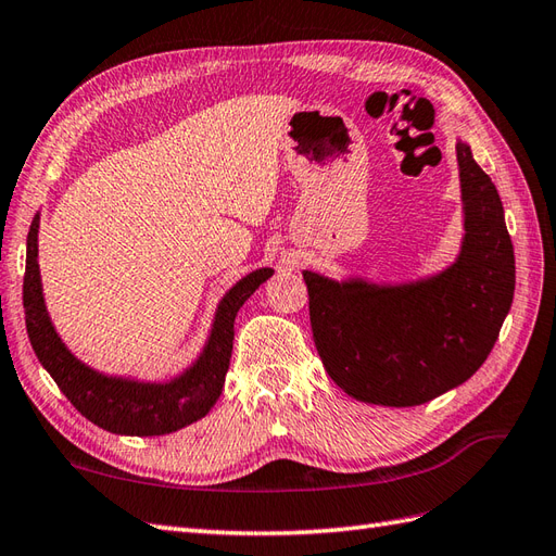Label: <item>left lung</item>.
Listing matches in <instances>:
<instances>
[{"label": "left lung", "mask_w": 556, "mask_h": 556, "mask_svg": "<svg viewBox=\"0 0 556 556\" xmlns=\"http://www.w3.org/2000/svg\"><path fill=\"white\" fill-rule=\"evenodd\" d=\"M462 227L457 257L433 275L374 281L303 269L317 353L359 403L415 407L471 379L514 301V249L490 177L457 139Z\"/></svg>", "instance_id": "obj_1"}]
</instances>
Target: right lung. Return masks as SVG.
<instances>
[{
	"instance_id": "obj_1",
	"label": "right lung",
	"mask_w": 556,
	"mask_h": 556,
	"mask_svg": "<svg viewBox=\"0 0 556 556\" xmlns=\"http://www.w3.org/2000/svg\"><path fill=\"white\" fill-rule=\"evenodd\" d=\"M37 235L40 213L33 217L25 247V327L37 359L73 407L99 429L118 435H165L208 415L225 386L237 313L255 289L275 275V269L257 267L231 283L215 307L208 339L189 367L165 381H144L130 374L125 377L89 367L63 343L45 301Z\"/></svg>"
}]
</instances>
